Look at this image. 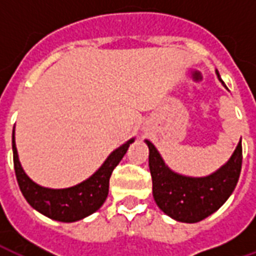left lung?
<instances>
[{"label":"left lung","mask_w":256,"mask_h":256,"mask_svg":"<svg viewBox=\"0 0 256 256\" xmlns=\"http://www.w3.org/2000/svg\"><path fill=\"white\" fill-rule=\"evenodd\" d=\"M146 144L154 198L159 208L176 220L186 224L203 220L220 208L236 188L242 163V141L225 166L204 178L184 177L172 172L154 144L148 140Z\"/></svg>","instance_id":"8db88e82"}]
</instances>
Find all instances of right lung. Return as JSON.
Here are the masks:
<instances>
[{
	"label": "right lung",
	"instance_id": "add662e5",
	"mask_svg": "<svg viewBox=\"0 0 256 256\" xmlns=\"http://www.w3.org/2000/svg\"><path fill=\"white\" fill-rule=\"evenodd\" d=\"M133 141L134 140H130L116 150H114L104 162V164L82 184L67 189H48L36 185L26 176L19 163L14 136L12 134L14 174L20 190L32 208L52 220L60 222H75L82 220L84 216L93 214L104 204L108 196L112 172L122 160Z\"/></svg>",
	"mask_w": 256,
	"mask_h": 256
}]
</instances>
